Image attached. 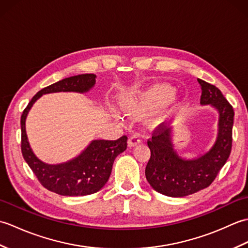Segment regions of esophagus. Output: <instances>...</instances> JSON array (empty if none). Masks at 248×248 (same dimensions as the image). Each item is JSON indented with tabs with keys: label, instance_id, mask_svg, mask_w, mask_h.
<instances>
[{
	"label": "esophagus",
	"instance_id": "34e87169",
	"mask_svg": "<svg viewBox=\"0 0 248 248\" xmlns=\"http://www.w3.org/2000/svg\"><path fill=\"white\" fill-rule=\"evenodd\" d=\"M141 141V135L140 133H134L130 136L128 145L129 147H134L136 145H139Z\"/></svg>",
	"mask_w": 248,
	"mask_h": 248
}]
</instances>
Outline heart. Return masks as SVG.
<instances>
[{"mask_svg":"<svg viewBox=\"0 0 248 248\" xmlns=\"http://www.w3.org/2000/svg\"><path fill=\"white\" fill-rule=\"evenodd\" d=\"M162 104L163 110L176 109L180 101L173 93V88L167 84H155L136 94L124 105L131 113H143Z\"/></svg>","mask_w":248,"mask_h":248,"instance_id":"heart-1","label":"heart"}]
</instances>
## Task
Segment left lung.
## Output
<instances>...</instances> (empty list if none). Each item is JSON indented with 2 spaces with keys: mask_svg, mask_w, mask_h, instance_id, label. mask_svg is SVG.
Listing matches in <instances>:
<instances>
[{
  "mask_svg": "<svg viewBox=\"0 0 248 248\" xmlns=\"http://www.w3.org/2000/svg\"><path fill=\"white\" fill-rule=\"evenodd\" d=\"M202 86L200 104L218 110V133L212 148L196 159L186 160L177 155L171 143L170 129L160 124L147 144L151 152L145 175L157 193L170 197H184L208 187L227 162L232 147L234 112L219 89L197 78Z\"/></svg>",
  "mask_w": 248,
  "mask_h": 248,
  "instance_id": "8db88e82",
  "label": "left lung"
}]
</instances>
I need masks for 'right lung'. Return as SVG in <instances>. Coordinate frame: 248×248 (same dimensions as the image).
<instances>
[{"mask_svg":"<svg viewBox=\"0 0 248 248\" xmlns=\"http://www.w3.org/2000/svg\"><path fill=\"white\" fill-rule=\"evenodd\" d=\"M94 84L96 76L93 73L66 78L37 93L21 116V151L25 162L41 186L62 196H85L101 189L110 176L116 156L127 149L128 138L124 135L116 140H93L75 159L51 165L34 155L26 136L25 119L36 100L43 94L60 92L86 93Z\"/></svg>","mask_w":248,"mask_h":248,"instance_id":"1","label":"right lung"}]
</instances>
